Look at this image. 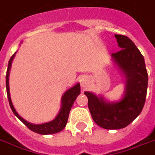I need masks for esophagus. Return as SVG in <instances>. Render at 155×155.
<instances>
[{"instance_id":"esophagus-1","label":"esophagus","mask_w":155,"mask_h":155,"mask_svg":"<svg viewBox=\"0 0 155 155\" xmlns=\"http://www.w3.org/2000/svg\"><path fill=\"white\" fill-rule=\"evenodd\" d=\"M80 84H81V86L82 88H85L88 85V79L86 77H82L80 80Z\"/></svg>"}]
</instances>
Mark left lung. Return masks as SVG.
Returning a JSON list of instances; mask_svg holds the SVG:
<instances>
[{
    "label": "left lung",
    "instance_id": "left-lung-1",
    "mask_svg": "<svg viewBox=\"0 0 155 155\" xmlns=\"http://www.w3.org/2000/svg\"><path fill=\"white\" fill-rule=\"evenodd\" d=\"M120 51L111 54V61L125 78L122 98L110 102L90 91L88 107L95 123L105 129H120L129 125L140 115L146 102L148 74L143 56L127 36L115 35Z\"/></svg>",
    "mask_w": 155,
    "mask_h": 155
}]
</instances>
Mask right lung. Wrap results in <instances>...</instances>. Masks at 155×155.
Returning a JSON list of instances; mask_svg holds the SVG:
<instances>
[{
  "label": "right lung",
  "mask_w": 155,
  "mask_h": 155,
  "mask_svg": "<svg viewBox=\"0 0 155 155\" xmlns=\"http://www.w3.org/2000/svg\"><path fill=\"white\" fill-rule=\"evenodd\" d=\"M17 52V51H16ZM16 52L11 56V58L9 59V63H8V69L6 72V91H7V96L9 99V105L11 107L12 111L14 114L22 122V123L27 126L28 129H30L31 131L37 133L42 135H48V134H53L62 131L63 129L66 126V124L68 122V118H69V111L71 110V107L74 104L75 99L81 93V87L79 82L76 83L74 86H72L71 88L67 90L64 93V94L61 97V109L59 111L58 114L52 120L46 122L44 124H35L25 120L22 117L19 116L18 113L17 112L14 105L12 104L11 98H10V93H9V70L11 69L12 62L14 60V56Z\"/></svg>",
  "instance_id": "1"
}]
</instances>
